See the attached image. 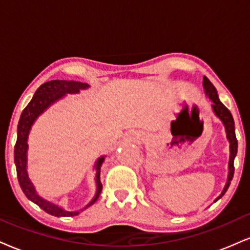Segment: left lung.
Segmentation results:
<instances>
[{
	"label": "left lung",
	"instance_id": "8db88e82",
	"mask_svg": "<svg viewBox=\"0 0 250 250\" xmlns=\"http://www.w3.org/2000/svg\"><path fill=\"white\" fill-rule=\"evenodd\" d=\"M203 85L204 88H205V93L206 95L211 99V101L213 102L212 104V109L213 112L216 116L220 119V121L224 123L225 125V130H226V136L228 142H229V163H228V178H227V183L225 185L224 190H222L221 194L216 198L215 201H218L220 198L226 193V191L229 188L231 179H233L234 176V158L237 154V140L235 136V127H234V120L233 116L228 108L225 106L222 102L219 100V96H218V92H216L215 87L213 86V83L207 79L206 77H204V81H203Z\"/></svg>",
	"mask_w": 250,
	"mask_h": 250
}]
</instances>
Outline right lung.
<instances>
[{"label": "right lung", "instance_id": "1", "mask_svg": "<svg viewBox=\"0 0 250 250\" xmlns=\"http://www.w3.org/2000/svg\"><path fill=\"white\" fill-rule=\"evenodd\" d=\"M89 85L85 83H79V81L73 80H51L47 83L41 85V87L36 91L34 98L29 102V104L24 108V110L21 114L19 125H17V141L15 144L14 150V159L15 164H16V171H17V178H19V183L21 185V188L26 195L29 200L35 203L36 205L41 207L43 211L49 213L51 215L55 216H76L79 214L81 211L86 209L99 199L102 191V184L100 182V170L101 165L104 161V156H102L95 162V182H96V192L94 198L89 201V204L83 207V209L77 212H68L65 211L64 208L59 207L56 204L51 203V201L45 200L41 195L37 194L35 190V186L29 179L28 171H26V152H28V137L30 129H31L34 122L37 120V117L44 113L51 104H55L56 101L60 100L64 98L66 94H76L79 93L80 89L88 88Z\"/></svg>", "mask_w": 250, "mask_h": 250}]
</instances>
